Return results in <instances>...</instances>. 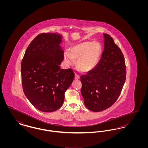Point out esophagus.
<instances>
[{
	"mask_svg": "<svg viewBox=\"0 0 148 148\" xmlns=\"http://www.w3.org/2000/svg\"><path fill=\"white\" fill-rule=\"evenodd\" d=\"M79 77H80L79 75H77V74H75V79H79Z\"/></svg>",
	"mask_w": 148,
	"mask_h": 148,
	"instance_id": "1",
	"label": "esophagus"
}]
</instances>
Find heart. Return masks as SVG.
Returning a JSON list of instances; mask_svg holds the SVG:
<instances>
[{"label":"heart","mask_w":148,"mask_h":148,"mask_svg":"<svg viewBox=\"0 0 148 148\" xmlns=\"http://www.w3.org/2000/svg\"><path fill=\"white\" fill-rule=\"evenodd\" d=\"M101 46L98 42H85L74 45L70 51H65L64 59L66 63L73 65L77 59L78 67L84 71L92 70L98 62Z\"/></svg>","instance_id":"1"}]
</instances>
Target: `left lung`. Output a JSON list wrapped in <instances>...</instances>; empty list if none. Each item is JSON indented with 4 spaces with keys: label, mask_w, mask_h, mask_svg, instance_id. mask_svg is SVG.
Wrapping results in <instances>:
<instances>
[{
    "label": "left lung",
    "mask_w": 148,
    "mask_h": 148,
    "mask_svg": "<svg viewBox=\"0 0 148 148\" xmlns=\"http://www.w3.org/2000/svg\"><path fill=\"white\" fill-rule=\"evenodd\" d=\"M104 36V49L97 66L80 77L81 93L85 106L99 112L113 106L125 83L127 71L124 55L109 34Z\"/></svg>",
    "instance_id": "1"
}]
</instances>
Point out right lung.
Returning a JSON list of instances; mask_svg holds the SVG:
<instances>
[{"label": "right lung", "mask_w": 148, "mask_h": 148, "mask_svg": "<svg viewBox=\"0 0 148 148\" xmlns=\"http://www.w3.org/2000/svg\"><path fill=\"white\" fill-rule=\"evenodd\" d=\"M61 35L41 33L29 45L21 64L23 92L40 111L52 112L63 104L64 94L74 79L71 69H60L64 51Z\"/></svg>", "instance_id": "obj_1"}]
</instances>
